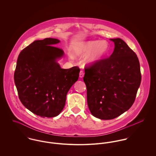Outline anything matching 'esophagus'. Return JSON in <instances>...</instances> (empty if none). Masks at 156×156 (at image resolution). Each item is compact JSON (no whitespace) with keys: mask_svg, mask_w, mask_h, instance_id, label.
Returning a JSON list of instances; mask_svg holds the SVG:
<instances>
[{"mask_svg":"<svg viewBox=\"0 0 156 156\" xmlns=\"http://www.w3.org/2000/svg\"><path fill=\"white\" fill-rule=\"evenodd\" d=\"M84 74H85V73H84V71H82V70H81V71H80L79 77H80V78H82V77L84 76Z\"/></svg>","mask_w":156,"mask_h":156,"instance_id":"34e87169","label":"esophagus"}]
</instances>
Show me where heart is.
Listing matches in <instances>:
<instances>
[{"mask_svg": "<svg viewBox=\"0 0 156 156\" xmlns=\"http://www.w3.org/2000/svg\"><path fill=\"white\" fill-rule=\"evenodd\" d=\"M108 50V44L104 41L91 40L78 45L74 50L77 56H83L89 54L87 62L94 64L100 60ZM73 58V57H71Z\"/></svg>", "mask_w": 156, "mask_h": 156, "instance_id": "1", "label": "heart"}]
</instances>
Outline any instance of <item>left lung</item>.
<instances>
[{
    "label": "left lung",
    "instance_id": "left-lung-1",
    "mask_svg": "<svg viewBox=\"0 0 156 156\" xmlns=\"http://www.w3.org/2000/svg\"><path fill=\"white\" fill-rule=\"evenodd\" d=\"M115 48L109 58L85 68L83 80L92 115L112 119L129 110L141 82L138 58L122 40L111 39Z\"/></svg>",
    "mask_w": 156,
    "mask_h": 156
}]
</instances>
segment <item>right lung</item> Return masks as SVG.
Masks as SVG:
<instances>
[{"label": "right lung", "mask_w": 156, "mask_h": 156, "mask_svg": "<svg viewBox=\"0 0 156 156\" xmlns=\"http://www.w3.org/2000/svg\"><path fill=\"white\" fill-rule=\"evenodd\" d=\"M59 42L50 38L34 41L19 54L14 72L22 103L43 118L56 116L61 112L67 92L79 76V67L62 69L56 62L64 51L53 45Z\"/></svg>", "instance_id": "obj_1"}]
</instances>
